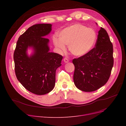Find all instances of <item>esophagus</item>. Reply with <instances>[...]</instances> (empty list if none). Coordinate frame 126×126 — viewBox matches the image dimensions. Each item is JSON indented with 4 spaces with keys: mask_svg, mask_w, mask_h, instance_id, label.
<instances>
[{
    "mask_svg": "<svg viewBox=\"0 0 126 126\" xmlns=\"http://www.w3.org/2000/svg\"><path fill=\"white\" fill-rule=\"evenodd\" d=\"M63 62H64V63H67L69 62V59H68L67 58H64Z\"/></svg>",
    "mask_w": 126,
    "mask_h": 126,
    "instance_id": "obj_1",
    "label": "esophagus"
}]
</instances>
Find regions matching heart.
<instances>
[{
	"label": "heart",
	"instance_id": "1",
	"mask_svg": "<svg viewBox=\"0 0 126 126\" xmlns=\"http://www.w3.org/2000/svg\"><path fill=\"white\" fill-rule=\"evenodd\" d=\"M97 39V33L94 29L77 24L63 29L59 34V40L54 37L53 41L60 51H64V46H68L72 55L80 57L92 50Z\"/></svg>",
	"mask_w": 126,
	"mask_h": 126
}]
</instances>
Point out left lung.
<instances>
[{
	"label": "left lung",
	"instance_id": "8db88e82",
	"mask_svg": "<svg viewBox=\"0 0 126 126\" xmlns=\"http://www.w3.org/2000/svg\"><path fill=\"white\" fill-rule=\"evenodd\" d=\"M74 81L76 87L91 92L105 85L113 65V46L106 30L101 27L95 47L86 55L72 60Z\"/></svg>",
	"mask_w": 126,
	"mask_h": 126
}]
</instances>
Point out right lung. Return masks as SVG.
I'll list each match as a JSON object with an SVG mask.
<instances>
[{"mask_svg": "<svg viewBox=\"0 0 126 126\" xmlns=\"http://www.w3.org/2000/svg\"><path fill=\"white\" fill-rule=\"evenodd\" d=\"M51 25H34L19 37L14 54L15 71L18 81L34 94L43 95L54 89L56 71L62 64L63 56L50 52L49 40L45 36L51 31ZM28 47L34 54L29 57Z\"/></svg>", "mask_w": 126, "mask_h": 126, "instance_id": "right-lung-1", "label": "right lung"}]
</instances>
